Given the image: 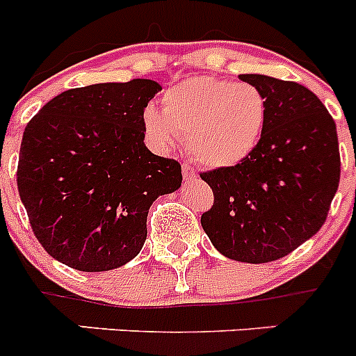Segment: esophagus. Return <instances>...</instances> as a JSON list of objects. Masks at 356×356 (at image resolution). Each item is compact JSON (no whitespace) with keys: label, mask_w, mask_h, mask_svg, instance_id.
I'll return each instance as SVG.
<instances>
[{"label":"esophagus","mask_w":356,"mask_h":356,"mask_svg":"<svg viewBox=\"0 0 356 356\" xmlns=\"http://www.w3.org/2000/svg\"><path fill=\"white\" fill-rule=\"evenodd\" d=\"M181 175H184L185 180H194V178H196V169H194L191 163H184V165H181Z\"/></svg>","instance_id":"obj_1"}]
</instances>
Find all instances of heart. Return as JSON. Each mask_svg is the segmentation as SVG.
I'll list each match as a JSON object with an SVG mask.
<instances>
[{
    "mask_svg": "<svg viewBox=\"0 0 356 356\" xmlns=\"http://www.w3.org/2000/svg\"><path fill=\"white\" fill-rule=\"evenodd\" d=\"M267 119V99L259 87L213 76H194L162 97V110L143 114L149 139L171 147L180 135L188 151L209 168H229L257 147Z\"/></svg>",
    "mask_w": 356,
    "mask_h": 356,
    "instance_id": "obj_1",
    "label": "heart"
}]
</instances>
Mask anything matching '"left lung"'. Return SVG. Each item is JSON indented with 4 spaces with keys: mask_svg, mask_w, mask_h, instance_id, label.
I'll return each instance as SVG.
<instances>
[{
    "mask_svg": "<svg viewBox=\"0 0 356 356\" xmlns=\"http://www.w3.org/2000/svg\"><path fill=\"white\" fill-rule=\"evenodd\" d=\"M267 99L259 144L237 165L203 172L213 205L201 226L237 262L278 260L325 225L341 178L337 127L319 97L296 81L241 74Z\"/></svg>",
    "mask_w": 356,
    "mask_h": 356,
    "instance_id": "left-lung-1",
    "label": "left lung"
}]
</instances>
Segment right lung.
I'll return each mask as SVG.
<instances>
[{
	"label": "right lung",
	"instance_id": "add662e5",
	"mask_svg": "<svg viewBox=\"0 0 356 356\" xmlns=\"http://www.w3.org/2000/svg\"><path fill=\"white\" fill-rule=\"evenodd\" d=\"M160 90L146 78L69 89L26 124L19 196L55 260L102 273L143 250L151 203L181 185L180 163L144 144V108Z\"/></svg>",
	"mask_w": 356,
	"mask_h": 356
}]
</instances>
